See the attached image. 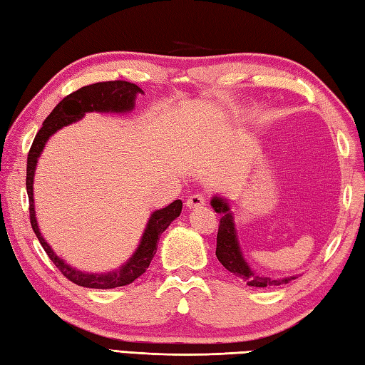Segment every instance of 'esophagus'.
Wrapping results in <instances>:
<instances>
[{"label": "esophagus", "mask_w": 365, "mask_h": 365, "mask_svg": "<svg viewBox=\"0 0 365 365\" xmlns=\"http://www.w3.org/2000/svg\"><path fill=\"white\" fill-rule=\"evenodd\" d=\"M204 204H205V199L202 195H192L187 199L188 208H197V207H202Z\"/></svg>", "instance_id": "esophagus-1"}]
</instances>
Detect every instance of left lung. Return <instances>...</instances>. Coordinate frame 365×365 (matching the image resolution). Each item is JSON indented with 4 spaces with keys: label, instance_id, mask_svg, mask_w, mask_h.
<instances>
[{
    "label": "left lung",
    "instance_id": "8db88e82",
    "mask_svg": "<svg viewBox=\"0 0 365 365\" xmlns=\"http://www.w3.org/2000/svg\"><path fill=\"white\" fill-rule=\"evenodd\" d=\"M210 204L215 208V212L221 215L218 237H216V257H218L224 268L229 269L232 274L240 277L243 282L251 287H274L289 284L293 279H297L294 276L284 279H269L255 274L243 257L242 247H240L237 238L234 215L230 213L227 200L215 196Z\"/></svg>",
    "mask_w": 365,
    "mask_h": 365
}]
</instances>
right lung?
Here are the masks:
<instances>
[{
  "instance_id": "obj_1",
  "label": "right lung",
  "mask_w": 365,
  "mask_h": 365,
  "mask_svg": "<svg viewBox=\"0 0 365 365\" xmlns=\"http://www.w3.org/2000/svg\"><path fill=\"white\" fill-rule=\"evenodd\" d=\"M138 94H143V89L138 88L136 84L128 81H103L89 84V86L80 88L78 91L72 92L67 97H64L56 105V108L50 113L42 123V128L37 131V135L31 145L28 153V163H26V191L29 199V220L31 226L36 237L41 242L42 247L45 250L46 255L50 260L58 267V269L63 273L68 281H72L76 285L88 287V289H114V287L128 285L145 273L149 268L150 262L153 259L155 252H157V245L160 235L165 232L169 224L175 218L180 216L182 212V200H174L173 204L161 208V210L153 212L150 215V220L147 222V227L143 234L141 243H139L135 254L123 263L118 269L108 271V273H84L72 268L68 263L63 259H59L56 254L53 252L50 245L45 242L41 230L37 226L36 220V210H34V197H33V182H34V173L37 158L45 147V143L48 141L53 133L58 130L80 120L86 113H128L135 108V98Z\"/></svg>"
}]
</instances>
